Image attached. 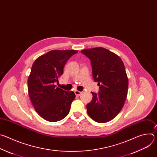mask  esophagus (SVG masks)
I'll return each instance as SVG.
<instances>
[{
    "instance_id": "1",
    "label": "esophagus",
    "mask_w": 157,
    "mask_h": 157,
    "mask_svg": "<svg viewBox=\"0 0 157 157\" xmlns=\"http://www.w3.org/2000/svg\"><path fill=\"white\" fill-rule=\"evenodd\" d=\"M75 93L76 96L78 97V96H79L81 95V92H80V91H77V90H76V91H75Z\"/></svg>"
}]
</instances>
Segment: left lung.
<instances>
[{
    "label": "left lung",
    "instance_id": "left-lung-1",
    "mask_svg": "<svg viewBox=\"0 0 157 157\" xmlns=\"http://www.w3.org/2000/svg\"><path fill=\"white\" fill-rule=\"evenodd\" d=\"M81 52L91 60L93 77L99 87L98 93L87 104L88 115L99 123L113 119L122 109L127 96L128 81L121 58L108 50L97 47Z\"/></svg>",
    "mask_w": 157,
    "mask_h": 157
}]
</instances>
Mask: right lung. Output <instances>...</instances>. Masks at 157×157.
I'll use <instances>...</instances> for the list:
<instances>
[{
	"instance_id": "right-lung-1",
	"label": "right lung",
	"mask_w": 157,
	"mask_h": 157,
	"mask_svg": "<svg viewBox=\"0 0 157 157\" xmlns=\"http://www.w3.org/2000/svg\"><path fill=\"white\" fill-rule=\"evenodd\" d=\"M78 52L52 50L38 57L33 63L28 79V91L37 113L49 122H57L69 114L75 99L73 91L56 87L68 60Z\"/></svg>"
}]
</instances>
